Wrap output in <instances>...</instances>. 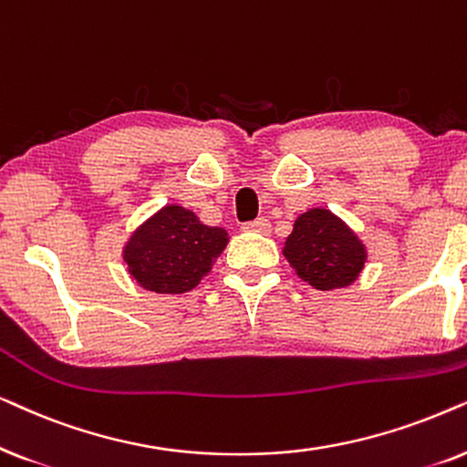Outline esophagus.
Instances as JSON below:
<instances>
[{
    "label": "esophagus",
    "instance_id": "1",
    "mask_svg": "<svg viewBox=\"0 0 467 467\" xmlns=\"http://www.w3.org/2000/svg\"><path fill=\"white\" fill-rule=\"evenodd\" d=\"M244 230H245V233L269 234V230H271V223H269V220H265V217H258V220H254V222H247V223H244Z\"/></svg>",
    "mask_w": 467,
    "mask_h": 467
}]
</instances>
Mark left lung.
I'll return each instance as SVG.
<instances>
[{"mask_svg":"<svg viewBox=\"0 0 467 467\" xmlns=\"http://www.w3.org/2000/svg\"><path fill=\"white\" fill-rule=\"evenodd\" d=\"M284 256L296 275L316 290H337L357 282L368 263L363 241L328 209L316 207L295 220Z\"/></svg>","mask_w":467,"mask_h":467,"instance_id":"left-lung-1","label":"left lung"}]
</instances>
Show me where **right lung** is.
<instances>
[{
	"instance_id": "right-lung-1",
	"label": "right lung",
	"mask_w": 467,
	"mask_h": 467,
	"mask_svg": "<svg viewBox=\"0 0 467 467\" xmlns=\"http://www.w3.org/2000/svg\"><path fill=\"white\" fill-rule=\"evenodd\" d=\"M226 244L223 228L207 226L194 211L166 204L130 234L123 263L130 277L145 290L183 295L209 275Z\"/></svg>"
}]
</instances>
